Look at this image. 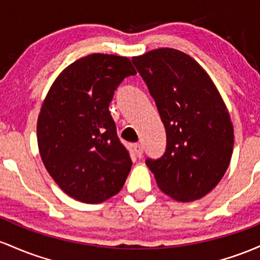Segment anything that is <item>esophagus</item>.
<instances>
[{
	"label": "esophagus",
	"instance_id": "obj_1",
	"mask_svg": "<svg viewBox=\"0 0 260 260\" xmlns=\"http://www.w3.org/2000/svg\"><path fill=\"white\" fill-rule=\"evenodd\" d=\"M134 147V152H135L136 156L139 157V158H141L142 154H144V150H142V146L139 145V144H135L133 146Z\"/></svg>",
	"mask_w": 260,
	"mask_h": 260
}]
</instances>
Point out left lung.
<instances>
[{
  "instance_id": "8db88e82",
  "label": "left lung",
  "mask_w": 260,
  "mask_h": 260,
  "mask_svg": "<svg viewBox=\"0 0 260 260\" xmlns=\"http://www.w3.org/2000/svg\"><path fill=\"white\" fill-rule=\"evenodd\" d=\"M165 125L167 145L146 159L159 189L174 200H197L229 168L233 126L214 82L193 57L162 48L133 57Z\"/></svg>"
}]
</instances>
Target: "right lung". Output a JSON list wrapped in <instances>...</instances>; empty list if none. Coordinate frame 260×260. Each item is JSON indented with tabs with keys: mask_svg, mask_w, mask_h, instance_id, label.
Returning a JSON list of instances; mask_svg holds the SVG:
<instances>
[{
	"mask_svg": "<svg viewBox=\"0 0 260 260\" xmlns=\"http://www.w3.org/2000/svg\"><path fill=\"white\" fill-rule=\"evenodd\" d=\"M136 75L127 57L92 54L57 76L38 118L46 171L67 195L103 203L121 190L131 169L109 103L124 78Z\"/></svg>",
	"mask_w": 260,
	"mask_h": 260,
	"instance_id": "add662e5",
	"label": "right lung"
}]
</instances>
